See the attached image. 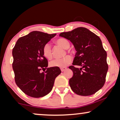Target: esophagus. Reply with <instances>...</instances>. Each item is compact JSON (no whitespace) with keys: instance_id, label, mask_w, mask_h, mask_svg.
I'll list each match as a JSON object with an SVG mask.
<instances>
[{"instance_id":"esophagus-1","label":"esophagus","mask_w":120,"mask_h":120,"mask_svg":"<svg viewBox=\"0 0 120 120\" xmlns=\"http://www.w3.org/2000/svg\"><path fill=\"white\" fill-rule=\"evenodd\" d=\"M67 69V68L66 67H63V68H60V70H61V71L63 72L64 71V70H65Z\"/></svg>"}]
</instances>
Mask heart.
<instances>
[{
	"label": "heart",
	"instance_id": "1",
	"mask_svg": "<svg viewBox=\"0 0 120 120\" xmlns=\"http://www.w3.org/2000/svg\"><path fill=\"white\" fill-rule=\"evenodd\" d=\"M57 44L58 45L61 46L64 49H67L70 46L69 42L67 39L64 38H60L57 39L56 41ZM42 52L44 57L47 59H51L52 57V52L51 45L49 43L46 44L44 46L42 49ZM72 58L70 56H66L62 58H56L55 60H51L50 63V66L52 67H60V68H63V67H66L67 65L71 62Z\"/></svg>",
	"mask_w": 120,
	"mask_h": 120
}]
</instances>
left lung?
Returning <instances> with one entry per match:
<instances>
[{
  "label": "left lung",
  "mask_w": 120,
  "mask_h": 120,
  "mask_svg": "<svg viewBox=\"0 0 120 120\" xmlns=\"http://www.w3.org/2000/svg\"><path fill=\"white\" fill-rule=\"evenodd\" d=\"M60 37L70 40L76 51L73 65L69 67L73 72L69 81L72 91L80 96L94 94L104 86L108 70L107 54L101 39L84 27L61 33Z\"/></svg>",
  "instance_id": "1"
}]
</instances>
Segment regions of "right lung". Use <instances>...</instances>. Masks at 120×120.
I'll use <instances>...</instances> for the list:
<instances>
[{"mask_svg":"<svg viewBox=\"0 0 120 120\" xmlns=\"http://www.w3.org/2000/svg\"><path fill=\"white\" fill-rule=\"evenodd\" d=\"M56 34L33 31L18 39L12 50V68L17 86L28 96L40 98L49 94L61 71L59 67L47 68L42 52L44 46Z\"/></svg>","mask_w":120,"mask_h":120,"instance_id":"obj_1","label":"right lung"}]
</instances>
